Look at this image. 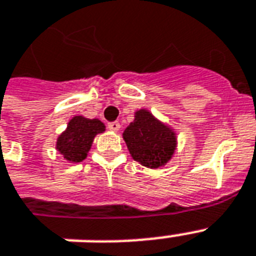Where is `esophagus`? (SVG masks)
I'll return each instance as SVG.
<instances>
[{
  "label": "esophagus",
  "mask_w": 256,
  "mask_h": 256,
  "mask_svg": "<svg viewBox=\"0 0 256 256\" xmlns=\"http://www.w3.org/2000/svg\"><path fill=\"white\" fill-rule=\"evenodd\" d=\"M108 128H110V130H112V132H118V130H120V122L114 120V122H108Z\"/></svg>",
  "instance_id": "esophagus-1"
}]
</instances>
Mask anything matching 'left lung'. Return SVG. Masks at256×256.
Masks as SVG:
<instances>
[{
  "label": "left lung",
  "mask_w": 256,
  "mask_h": 256,
  "mask_svg": "<svg viewBox=\"0 0 256 256\" xmlns=\"http://www.w3.org/2000/svg\"><path fill=\"white\" fill-rule=\"evenodd\" d=\"M132 156L146 168H156L174 154L175 136L148 110L136 112V120L124 132Z\"/></svg>",
  "instance_id": "8db88e82"
}]
</instances>
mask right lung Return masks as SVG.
<instances>
[{
  "mask_svg": "<svg viewBox=\"0 0 256 256\" xmlns=\"http://www.w3.org/2000/svg\"><path fill=\"white\" fill-rule=\"evenodd\" d=\"M104 132V124L98 120L74 116L57 140V148L70 162H81L86 158L98 132Z\"/></svg>",
  "mask_w": 256,
  "mask_h": 256,
  "instance_id": "right-lung-1",
  "label": "right lung"
}]
</instances>
